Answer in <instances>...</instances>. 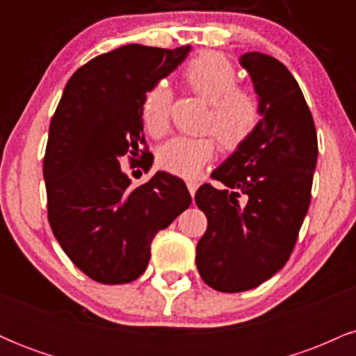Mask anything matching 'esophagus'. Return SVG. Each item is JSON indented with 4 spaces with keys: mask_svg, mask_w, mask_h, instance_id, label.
<instances>
[{
    "mask_svg": "<svg viewBox=\"0 0 356 356\" xmlns=\"http://www.w3.org/2000/svg\"><path fill=\"white\" fill-rule=\"evenodd\" d=\"M197 187H199L197 182H192V181L187 182V189H189L192 197H194V194H195V191H197Z\"/></svg>",
    "mask_w": 356,
    "mask_h": 356,
    "instance_id": "esophagus-1",
    "label": "esophagus"
}]
</instances>
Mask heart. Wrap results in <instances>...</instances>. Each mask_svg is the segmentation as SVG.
<instances>
[{
    "mask_svg": "<svg viewBox=\"0 0 356 356\" xmlns=\"http://www.w3.org/2000/svg\"><path fill=\"white\" fill-rule=\"evenodd\" d=\"M184 81L192 92L209 102L207 129L224 150H234L248 140L259 124V102L249 90L238 87V72L219 53L204 51L184 67ZM170 90L154 85L142 104V122L152 137L164 136L169 127ZM216 142L211 137H174L159 149L157 162L167 172L192 179L212 161Z\"/></svg>",
    "mask_w": 356,
    "mask_h": 356,
    "instance_id": "b5f03b06",
    "label": "heart"
}]
</instances>
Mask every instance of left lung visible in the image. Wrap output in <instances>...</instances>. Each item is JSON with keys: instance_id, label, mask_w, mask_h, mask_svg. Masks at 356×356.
Listing matches in <instances>:
<instances>
[{"instance_id": "obj_1", "label": "left lung", "mask_w": 356, "mask_h": 356, "mask_svg": "<svg viewBox=\"0 0 356 356\" xmlns=\"http://www.w3.org/2000/svg\"><path fill=\"white\" fill-rule=\"evenodd\" d=\"M261 120L244 144L212 172L224 189L204 184L195 204L207 229L195 249L204 283L216 291L256 288L291 256L312 199L318 159L314 122L295 76L259 51L241 55Z\"/></svg>"}]
</instances>
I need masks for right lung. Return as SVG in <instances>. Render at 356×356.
Returning <instances> with one entry per match:
<instances>
[{"label":"right lung","instance_id":"right-lung-1","mask_svg":"<svg viewBox=\"0 0 356 356\" xmlns=\"http://www.w3.org/2000/svg\"><path fill=\"white\" fill-rule=\"evenodd\" d=\"M189 51L191 44L134 43L95 56L73 73L51 118L43 161L48 220L73 264L99 283L137 280L155 234L191 206L182 179L159 170L132 187L118 162L145 144V93Z\"/></svg>","mask_w":356,"mask_h":356}]
</instances>
